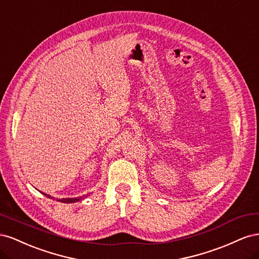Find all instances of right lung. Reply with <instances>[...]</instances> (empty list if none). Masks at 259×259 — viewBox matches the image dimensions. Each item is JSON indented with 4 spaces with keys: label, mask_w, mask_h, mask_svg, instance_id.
<instances>
[{
    "label": "right lung",
    "mask_w": 259,
    "mask_h": 259,
    "mask_svg": "<svg viewBox=\"0 0 259 259\" xmlns=\"http://www.w3.org/2000/svg\"><path fill=\"white\" fill-rule=\"evenodd\" d=\"M44 195H46V197H48V198H50V199H55V198H52L51 197V195L50 194H46V193H44V192H42ZM86 197H88V194H86V195H84V197H77V198H68V199H57V201H59V202H62V203H75V202H77V201H81L82 199H84V198H86Z\"/></svg>",
    "instance_id": "add662e5"
}]
</instances>
